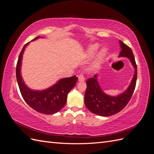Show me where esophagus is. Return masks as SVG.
I'll list each match as a JSON object with an SVG mask.
<instances>
[{
    "label": "esophagus",
    "instance_id": "esophagus-1",
    "mask_svg": "<svg viewBox=\"0 0 154 154\" xmlns=\"http://www.w3.org/2000/svg\"><path fill=\"white\" fill-rule=\"evenodd\" d=\"M85 78L84 76H83V74L82 73H81L78 76V80L80 82H83V81H85Z\"/></svg>",
    "mask_w": 154,
    "mask_h": 154
}]
</instances>
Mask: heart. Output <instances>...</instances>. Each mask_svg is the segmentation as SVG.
<instances>
[{
	"instance_id": "b5f03b06",
	"label": "heart",
	"mask_w": 154,
	"mask_h": 154,
	"mask_svg": "<svg viewBox=\"0 0 154 154\" xmlns=\"http://www.w3.org/2000/svg\"><path fill=\"white\" fill-rule=\"evenodd\" d=\"M97 48H98V44H94V45H91L90 47L88 48V54L91 56L94 55L96 52ZM106 54V49L105 48L101 49L96 57V61L94 62V66H98V65H100V63H101V62L103 61V60L104 59Z\"/></svg>"
}]
</instances>
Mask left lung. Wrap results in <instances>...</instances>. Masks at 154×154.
Returning <instances> with one entry per match:
<instances>
[{
  "instance_id": "obj_1",
  "label": "left lung",
  "mask_w": 154,
  "mask_h": 154,
  "mask_svg": "<svg viewBox=\"0 0 154 154\" xmlns=\"http://www.w3.org/2000/svg\"><path fill=\"white\" fill-rule=\"evenodd\" d=\"M122 51L119 57H127L135 69V72L130 85L122 94L118 96H110L101 90L97 80V74L88 78L86 82L87 89L85 94V104L92 113L101 116H110L119 112L127 105L136 88L137 80V65L132 51L128 45L119 40Z\"/></svg>"
}]
</instances>
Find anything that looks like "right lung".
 Listing matches in <instances>:
<instances>
[{"label":"right lung","mask_w":154,"mask_h":154,"mask_svg":"<svg viewBox=\"0 0 154 154\" xmlns=\"http://www.w3.org/2000/svg\"><path fill=\"white\" fill-rule=\"evenodd\" d=\"M40 38L37 36L32 41ZM27 43L20 53L16 67V76L22 96L27 104L40 113L53 114L61 110L67 102L68 93L76 85L78 78L76 76L60 80L53 86L44 91H34L27 87L22 80L20 66L22 54Z\"/></svg>","instance_id":"add662e5"}]
</instances>
